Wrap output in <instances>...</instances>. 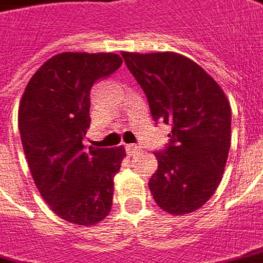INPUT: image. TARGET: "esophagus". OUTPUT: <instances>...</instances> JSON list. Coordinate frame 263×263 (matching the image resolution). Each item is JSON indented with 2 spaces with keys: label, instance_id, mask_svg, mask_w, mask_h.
<instances>
[{
  "label": "esophagus",
  "instance_id": "obj_1",
  "mask_svg": "<svg viewBox=\"0 0 263 263\" xmlns=\"http://www.w3.org/2000/svg\"><path fill=\"white\" fill-rule=\"evenodd\" d=\"M140 145H134V144H127L126 145V153L132 157V155H137L140 153Z\"/></svg>",
  "mask_w": 263,
  "mask_h": 263
}]
</instances>
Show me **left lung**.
<instances>
[{"label":"left lung","mask_w":263,"mask_h":263,"mask_svg":"<svg viewBox=\"0 0 263 263\" xmlns=\"http://www.w3.org/2000/svg\"><path fill=\"white\" fill-rule=\"evenodd\" d=\"M143 88L154 120L171 124L170 144L155 153L148 187L155 203L175 216L202 208L221 182L231 141V108L212 76L185 55L122 51Z\"/></svg>","instance_id":"1"}]
</instances>
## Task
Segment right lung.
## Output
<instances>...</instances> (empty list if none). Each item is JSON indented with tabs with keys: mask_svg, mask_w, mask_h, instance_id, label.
<instances>
[{
	"mask_svg": "<svg viewBox=\"0 0 263 263\" xmlns=\"http://www.w3.org/2000/svg\"><path fill=\"white\" fill-rule=\"evenodd\" d=\"M115 53H60L25 88L18 127L30 174L53 212L76 226H95L112 209L113 178L124 147L84 150L93 82L122 66Z\"/></svg>",
	"mask_w": 263,
	"mask_h": 263,
	"instance_id": "obj_1",
	"label": "right lung"
}]
</instances>
